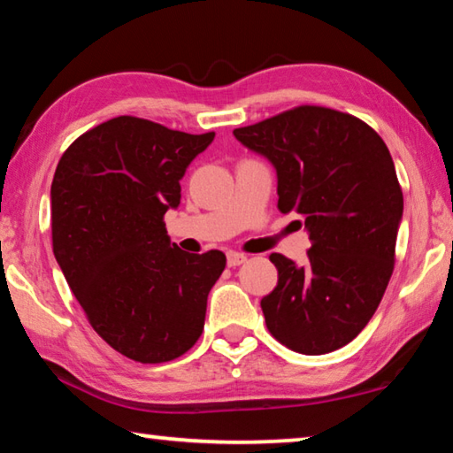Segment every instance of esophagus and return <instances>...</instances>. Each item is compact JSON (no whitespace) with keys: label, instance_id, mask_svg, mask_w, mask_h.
<instances>
[{"label":"esophagus","instance_id":"esophagus-1","mask_svg":"<svg viewBox=\"0 0 453 453\" xmlns=\"http://www.w3.org/2000/svg\"><path fill=\"white\" fill-rule=\"evenodd\" d=\"M248 262V256L240 254V251H227V265L229 267H235V265H242Z\"/></svg>","mask_w":453,"mask_h":453}]
</instances>
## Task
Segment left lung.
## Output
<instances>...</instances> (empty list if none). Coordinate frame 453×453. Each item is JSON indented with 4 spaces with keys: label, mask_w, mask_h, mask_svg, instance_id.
I'll return each mask as SVG.
<instances>
[{
    "label": "left lung",
    "mask_w": 453,
    "mask_h": 453,
    "mask_svg": "<svg viewBox=\"0 0 453 453\" xmlns=\"http://www.w3.org/2000/svg\"><path fill=\"white\" fill-rule=\"evenodd\" d=\"M234 135L273 164L278 208L302 216L311 242L302 267L270 256L278 286L262 300L267 329L297 354L343 348L372 319L394 272L403 194L388 145L365 121L321 105Z\"/></svg>",
    "instance_id": "left-lung-1"
}]
</instances>
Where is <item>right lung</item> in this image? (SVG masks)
I'll return each mask as SVG.
<instances>
[{"label":"right lung","mask_w":453,"mask_h":453,"mask_svg":"<svg viewBox=\"0 0 453 453\" xmlns=\"http://www.w3.org/2000/svg\"><path fill=\"white\" fill-rule=\"evenodd\" d=\"M213 137L119 116L81 134L56 167L53 256L91 327L134 362H172L203 332L226 256L181 251L164 216Z\"/></svg>","instance_id":"1"}]
</instances>
